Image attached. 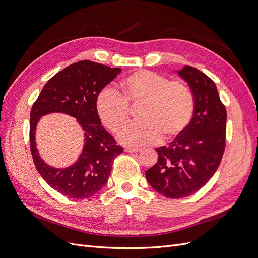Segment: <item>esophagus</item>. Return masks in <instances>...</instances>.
<instances>
[{
	"instance_id": "1",
	"label": "esophagus",
	"mask_w": 258,
	"mask_h": 258,
	"mask_svg": "<svg viewBox=\"0 0 258 258\" xmlns=\"http://www.w3.org/2000/svg\"><path fill=\"white\" fill-rule=\"evenodd\" d=\"M126 151L127 153H138V152H140L141 150H140V148H126Z\"/></svg>"
}]
</instances>
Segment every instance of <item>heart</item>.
<instances>
[{
    "label": "heart",
    "mask_w": 258,
    "mask_h": 258,
    "mask_svg": "<svg viewBox=\"0 0 258 258\" xmlns=\"http://www.w3.org/2000/svg\"><path fill=\"white\" fill-rule=\"evenodd\" d=\"M121 93L104 89L99 93L96 110L100 120L114 134L129 121V104L142 103V121L124 129L119 141L128 146L141 147L159 142L162 134L172 139L188 126L194 114L195 102L190 90L178 81L147 70L129 74L120 83Z\"/></svg>",
    "instance_id": "obj_1"
}]
</instances>
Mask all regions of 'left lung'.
<instances>
[{"label":"left lung","instance_id":"8db88e82","mask_svg":"<svg viewBox=\"0 0 258 258\" xmlns=\"http://www.w3.org/2000/svg\"><path fill=\"white\" fill-rule=\"evenodd\" d=\"M190 87L194 115L187 128L167 146L156 148L158 160L145 172L148 184L168 198L199 190L220 166L226 137V108L215 83L198 69L175 71Z\"/></svg>","mask_w":258,"mask_h":258}]
</instances>
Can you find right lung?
Segmentation results:
<instances>
[{
    "instance_id": "add662e5",
    "label": "right lung",
    "mask_w": 258,
    "mask_h": 258,
    "mask_svg": "<svg viewBox=\"0 0 258 258\" xmlns=\"http://www.w3.org/2000/svg\"><path fill=\"white\" fill-rule=\"evenodd\" d=\"M121 72L89 60L67 67L46 83L30 114V146L36 170L54 190L69 198H87L103 188L122 147L101 123L96 110L99 93ZM60 112L75 118L84 132V145L73 165L54 168L36 146V126L43 115Z\"/></svg>"
}]
</instances>
